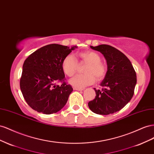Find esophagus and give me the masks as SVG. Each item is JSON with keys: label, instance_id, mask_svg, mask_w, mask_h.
Here are the masks:
<instances>
[{"label": "esophagus", "instance_id": "1", "mask_svg": "<svg viewBox=\"0 0 154 154\" xmlns=\"http://www.w3.org/2000/svg\"><path fill=\"white\" fill-rule=\"evenodd\" d=\"M73 90H77V91H82V90H84V88H78L73 87Z\"/></svg>", "mask_w": 154, "mask_h": 154}]
</instances>
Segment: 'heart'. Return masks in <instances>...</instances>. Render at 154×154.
<instances>
[{
    "label": "heart",
    "instance_id": "1",
    "mask_svg": "<svg viewBox=\"0 0 154 154\" xmlns=\"http://www.w3.org/2000/svg\"><path fill=\"white\" fill-rule=\"evenodd\" d=\"M79 57L88 63L85 69V74H79L69 80V84L78 88H83L90 85L97 80L100 81L106 75V67L101 61V57L97 53L87 51L79 54ZM77 62L75 57L71 54L66 56L63 60L62 68L65 74L72 77L75 73Z\"/></svg>",
    "mask_w": 154,
    "mask_h": 154
}]
</instances>
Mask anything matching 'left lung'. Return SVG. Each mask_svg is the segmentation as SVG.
<instances>
[{
  "instance_id": "obj_1",
  "label": "left lung",
  "mask_w": 154,
  "mask_h": 154,
  "mask_svg": "<svg viewBox=\"0 0 154 154\" xmlns=\"http://www.w3.org/2000/svg\"><path fill=\"white\" fill-rule=\"evenodd\" d=\"M90 48L104 55L108 70L100 83L103 88H94L95 98L88 103V106L94 113L99 115L119 112L134 95L137 83L135 69L128 57L116 48L106 45Z\"/></svg>"
}]
</instances>
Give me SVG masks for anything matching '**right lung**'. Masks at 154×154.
<instances>
[{
	"label": "right lung",
	"mask_w": 154,
	"mask_h": 154,
	"mask_svg": "<svg viewBox=\"0 0 154 154\" xmlns=\"http://www.w3.org/2000/svg\"><path fill=\"white\" fill-rule=\"evenodd\" d=\"M77 46L69 48L51 44L39 48L24 61L20 80V88L29 106L39 113H57L66 104L73 91L64 81L62 63ZM57 82H62L60 86Z\"/></svg>",
	"instance_id": "1"
}]
</instances>
